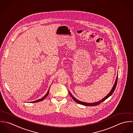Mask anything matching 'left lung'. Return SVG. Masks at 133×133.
<instances>
[{"label": "left lung", "mask_w": 133, "mask_h": 133, "mask_svg": "<svg viewBox=\"0 0 133 133\" xmlns=\"http://www.w3.org/2000/svg\"><path fill=\"white\" fill-rule=\"evenodd\" d=\"M117 81H118V76L116 78V81H115V82L114 83V85H113V87L112 88V89L111 90V91H110V92L108 94V95H107L104 98H103V99H102L101 100L99 101L98 102H94V103H87V102H82V101H79L77 99H76V98L73 96V95L71 94V93L69 92V94L70 96H71V97L73 98V99L76 101L77 103H79V104H82V105H85V106H89V107H93V106H96L97 105H99L100 103H101V102H103L105 100H106L107 98H108L110 96L112 95V94L113 93V92L115 90V88L116 87V85H117Z\"/></svg>", "instance_id": "left-lung-1"}]
</instances>
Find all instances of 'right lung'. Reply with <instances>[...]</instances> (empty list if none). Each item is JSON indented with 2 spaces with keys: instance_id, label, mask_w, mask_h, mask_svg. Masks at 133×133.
<instances>
[{
  "instance_id": "add662e5",
  "label": "right lung",
  "mask_w": 133,
  "mask_h": 133,
  "mask_svg": "<svg viewBox=\"0 0 133 133\" xmlns=\"http://www.w3.org/2000/svg\"><path fill=\"white\" fill-rule=\"evenodd\" d=\"M50 88H49V90H48V92H47V93L44 96H43L42 98H41V99H38L37 100H36V101H33V102H31V103H34V102H39V101H42V100H43L49 94V90H50Z\"/></svg>"
}]
</instances>
